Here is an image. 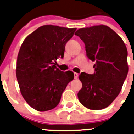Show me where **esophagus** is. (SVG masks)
Segmentation results:
<instances>
[{
    "label": "esophagus",
    "instance_id": "1",
    "mask_svg": "<svg viewBox=\"0 0 134 134\" xmlns=\"http://www.w3.org/2000/svg\"><path fill=\"white\" fill-rule=\"evenodd\" d=\"M79 77V74L76 73V72H74V78L75 79H77Z\"/></svg>",
    "mask_w": 134,
    "mask_h": 134
}]
</instances>
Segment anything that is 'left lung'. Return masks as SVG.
I'll return each mask as SVG.
<instances>
[{"instance_id": "obj_1", "label": "left lung", "mask_w": 134, "mask_h": 134, "mask_svg": "<svg viewBox=\"0 0 134 134\" xmlns=\"http://www.w3.org/2000/svg\"><path fill=\"white\" fill-rule=\"evenodd\" d=\"M75 35L85 44L87 57L96 62L94 73L79 75L82 88L79 99L90 109H103L117 97L126 79V46L113 30L103 25L79 29Z\"/></svg>"}]
</instances>
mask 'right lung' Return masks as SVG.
I'll return each instance as SVG.
<instances>
[{
	"label": "right lung",
	"mask_w": 134,
	"mask_h": 134,
	"mask_svg": "<svg viewBox=\"0 0 134 134\" xmlns=\"http://www.w3.org/2000/svg\"><path fill=\"white\" fill-rule=\"evenodd\" d=\"M76 29L44 25L23 41L18 55L16 76L23 98L34 109L55 108L68 83L73 80L72 71H60L55 63L63 58L65 44Z\"/></svg>",
	"instance_id": "obj_1"
}]
</instances>
